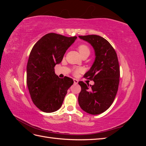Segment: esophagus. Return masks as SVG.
Returning a JSON list of instances; mask_svg holds the SVG:
<instances>
[{
    "mask_svg": "<svg viewBox=\"0 0 146 146\" xmlns=\"http://www.w3.org/2000/svg\"><path fill=\"white\" fill-rule=\"evenodd\" d=\"M74 83L75 85H76V84H77L78 83V80H77V79L74 78Z\"/></svg>",
    "mask_w": 146,
    "mask_h": 146,
    "instance_id": "1",
    "label": "esophagus"
}]
</instances>
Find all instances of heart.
Returning <instances> with one entry per match:
<instances>
[{"instance_id":"heart-1","label":"heart","mask_w":146,"mask_h":146,"mask_svg":"<svg viewBox=\"0 0 146 146\" xmlns=\"http://www.w3.org/2000/svg\"><path fill=\"white\" fill-rule=\"evenodd\" d=\"M78 50L80 52V55L82 56H89L90 54V48L88 47L86 44H82L79 45L78 47ZM80 69L79 68H77L75 69V73L77 74L78 72H80Z\"/></svg>"}]
</instances>
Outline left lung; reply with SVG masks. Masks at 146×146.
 I'll use <instances>...</instances> for the list:
<instances>
[{"mask_svg": "<svg viewBox=\"0 0 146 146\" xmlns=\"http://www.w3.org/2000/svg\"><path fill=\"white\" fill-rule=\"evenodd\" d=\"M90 43L95 50L96 59L84 77L93 80L94 84L78 82L81 91L78 103L81 108L91 114H99L110 108L118 90L120 68L115 50L110 43L99 35L79 36Z\"/></svg>", "mask_w": 146, "mask_h": 146, "instance_id": "1", "label": "left lung"}]
</instances>
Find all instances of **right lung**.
I'll use <instances>...</instances> for the list:
<instances>
[{
    "instance_id": "1",
    "label": "right lung",
    "mask_w": 146,
    "mask_h": 146,
    "mask_svg": "<svg viewBox=\"0 0 146 146\" xmlns=\"http://www.w3.org/2000/svg\"><path fill=\"white\" fill-rule=\"evenodd\" d=\"M77 39L50 33L38 40L30 52L27 66V85L31 98L42 111L52 113L62 105L72 78H60L54 67L61 62L66 51Z\"/></svg>"
}]
</instances>
